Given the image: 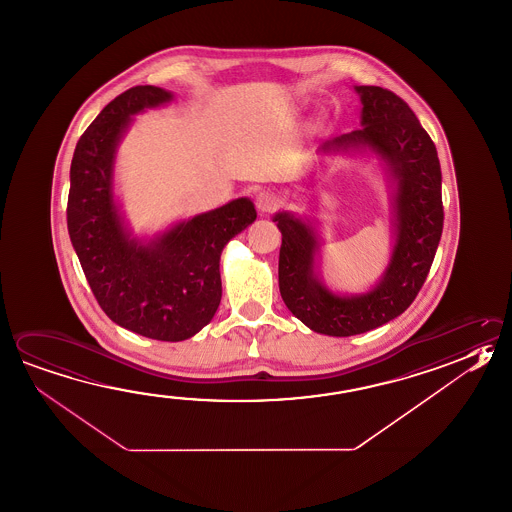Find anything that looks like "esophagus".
<instances>
[{
	"instance_id": "esophagus-1",
	"label": "esophagus",
	"mask_w": 512,
	"mask_h": 512,
	"mask_svg": "<svg viewBox=\"0 0 512 512\" xmlns=\"http://www.w3.org/2000/svg\"><path fill=\"white\" fill-rule=\"evenodd\" d=\"M255 203H257L259 212L268 213L273 212V210L277 208L279 199H277V195H275V193L264 190V192L257 193V197H255Z\"/></svg>"
}]
</instances>
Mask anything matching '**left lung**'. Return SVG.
<instances>
[{"instance_id": "obj_1", "label": "left lung", "mask_w": 512, "mask_h": 512, "mask_svg": "<svg viewBox=\"0 0 512 512\" xmlns=\"http://www.w3.org/2000/svg\"><path fill=\"white\" fill-rule=\"evenodd\" d=\"M360 128L320 146L324 154H373L391 184L393 250L366 293H337L320 277L317 222L273 215L282 233L279 288L284 304L311 331L351 337L386 324L411 306L433 264L444 228L442 172L436 146L404 99L380 87H355Z\"/></svg>"}]
</instances>
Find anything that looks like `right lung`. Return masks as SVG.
Segmentation results:
<instances>
[{
    "instance_id": "1",
    "label": "right lung",
    "mask_w": 512,
    "mask_h": 512,
    "mask_svg": "<svg viewBox=\"0 0 512 512\" xmlns=\"http://www.w3.org/2000/svg\"><path fill=\"white\" fill-rule=\"evenodd\" d=\"M174 99L141 85L117 96L79 137L70 164L68 235L99 306L121 328L179 342L221 304L222 248L257 219L248 197L175 222L152 239L130 232L117 203L116 155L134 116Z\"/></svg>"
}]
</instances>
